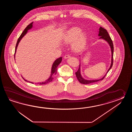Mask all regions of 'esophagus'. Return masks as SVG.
<instances>
[{"label": "esophagus", "mask_w": 132, "mask_h": 132, "mask_svg": "<svg viewBox=\"0 0 132 132\" xmlns=\"http://www.w3.org/2000/svg\"><path fill=\"white\" fill-rule=\"evenodd\" d=\"M70 56L69 55H68V54H67V55H65V56H64V58L65 59H67V58H69V57H70Z\"/></svg>", "instance_id": "obj_1"}]
</instances>
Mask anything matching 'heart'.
<instances>
[{"mask_svg": "<svg viewBox=\"0 0 132 132\" xmlns=\"http://www.w3.org/2000/svg\"><path fill=\"white\" fill-rule=\"evenodd\" d=\"M81 30L78 27H72L67 31L63 37L62 40L65 44H72V48L76 51H80L84 48L87 36L84 32H81Z\"/></svg>", "mask_w": 132, "mask_h": 132, "instance_id": "1", "label": "heart"}]
</instances>
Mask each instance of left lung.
I'll return each instance as SVG.
<instances>
[{"mask_svg": "<svg viewBox=\"0 0 132 132\" xmlns=\"http://www.w3.org/2000/svg\"><path fill=\"white\" fill-rule=\"evenodd\" d=\"M98 36H100V39H105V40H106L107 42H108L110 44V46L111 47V52H112V58H111V65L110 67V68L109 69V70L108 71L107 73L109 72V71H110V69L111 68L113 64V51H114V46H113V43L112 42V39H111L109 35V34H108L107 30L102 28L101 27H100V28L99 29V34H98ZM80 65H79V67L78 70L76 73V76L77 77V78L78 79L79 82L80 83H81L82 84H92L93 82H95L97 81L102 80L103 79L105 78V77L106 76V75H105V76L104 77L101 78V79H98V80H85L81 77V73H80Z\"/></svg>", "mask_w": 132, "mask_h": 132, "instance_id": "left-lung-1", "label": "left lung"}]
</instances>
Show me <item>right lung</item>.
<instances>
[{
    "mask_svg": "<svg viewBox=\"0 0 132 132\" xmlns=\"http://www.w3.org/2000/svg\"><path fill=\"white\" fill-rule=\"evenodd\" d=\"M32 23L33 22H31L30 24H29V25L25 28V29L24 30V31H23L22 34H21L20 36L19 37L18 39L17 40V43H16V46H15V53H14V57H15V54L16 52V49H17V46L18 45V43L19 42H20V40L22 39L23 37L25 35V34L27 33V31L28 30L30 29L31 28H32ZM62 57H60L59 59H56L55 60V61L54 62L53 65H52V69H51V76H50V77L47 80H46L45 81H43L42 82H39V83H37V84H40V85H42V84H47L48 83L50 82L51 81H52V80H53L54 78L55 77V76L56 75V72H57V67H58V65H59V64L62 61ZM25 81H27L26 80H24ZM32 84H34L33 82H31Z\"/></svg>",
    "mask_w": 132,
    "mask_h": 132,
    "instance_id": "1",
    "label": "right lung"
}]
</instances>
